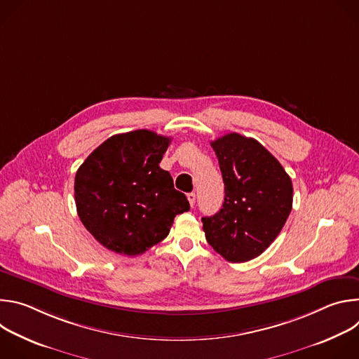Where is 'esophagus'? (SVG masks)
<instances>
[{
  "label": "esophagus",
  "instance_id": "esophagus-1",
  "mask_svg": "<svg viewBox=\"0 0 359 359\" xmlns=\"http://www.w3.org/2000/svg\"><path fill=\"white\" fill-rule=\"evenodd\" d=\"M187 200H189V203H190V206L193 208L194 203H196V194H194V193H189V194H187Z\"/></svg>",
  "mask_w": 359,
  "mask_h": 359
}]
</instances>
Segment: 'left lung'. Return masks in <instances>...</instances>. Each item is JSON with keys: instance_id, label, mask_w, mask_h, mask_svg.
Listing matches in <instances>:
<instances>
[{"instance_id": "8db88e82", "label": "left lung", "mask_w": 359, "mask_h": 359, "mask_svg": "<svg viewBox=\"0 0 359 359\" xmlns=\"http://www.w3.org/2000/svg\"><path fill=\"white\" fill-rule=\"evenodd\" d=\"M224 203L201 217L208 243L230 263L252 260L276 240L292 209V183L280 162L255 139L227 133L212 142Z\"/></svg>"}]
</instances>
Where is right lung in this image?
Returning a JSON list of instances; mask_svg holds the SVG:
<instances>
[{"label":"right lung","instance_id":"add662e5","mask_svg":"<svg viewBox=\"0 0 359 359\" xmlns=\"http://www.w3.org/2000/svg\"><path fill=\"white\" fill-rule=\"evenodd\" d=\"M170 137L139 129L97 146L75 176V203L86 230L111 251L137 255L161 243L176 215L189 212L159 163Z\"/></svg>","mask_w":359,"mask_h":359}]
</instances>
